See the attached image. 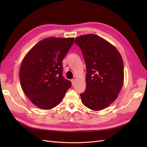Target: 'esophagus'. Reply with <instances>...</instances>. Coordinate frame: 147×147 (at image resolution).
I'll use <instances>...</instances> for the list:
<instances>
[{
    "label": "esophagus",
    "instance_id": "34e87169",
    "mask_svg": "<svg viewBox=\"0 0 147 147\" xmlns=\"http://www.w3.org/2000/svg\"><path fill=\"white\" fill-rule=\"evenodd\" d=\"M71 81V83H72V85L74 86L75 83H76V80L75 79H72Z\"/></svg>",
    "mask_w": 147,
    "mask_h": 147
}]
</instances>
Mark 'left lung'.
Masks as SVG:
<instances>
[{"label": "left lung", "mask_w": 147, "mask_h": 147, "mask_svg": "<svg viewBox=\"0 0 147 147\" xmlns=\"http://www.w3.org/2000/svg\"><path fill=\"white\" fill-rule=\"evenodd\" d=\"M74 42L80 48L86 64V88L80 94L82 103L99 111L118 96L124 80V65L117 49L94 34L82 35Z\"/></svg>", "instance_id": "left-lung-1"}]
</instances>
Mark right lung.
<instances>
[{"label":"right lung","instance_id":"1","mask_svg":"<svg viewBox=\"0 0 147 147\" xmlns=\"http://www.w3.org/2000/svg\"><path fill=\"white\" fill-rule=\"evenodd\" d=\"M73 37H48L38 42L23 59L20 80L25 94L37 107L53 109L63 99L71 82L63 76V59Z\"/></svg>","mask_w":147,"mask_h":147}]
</instances>
